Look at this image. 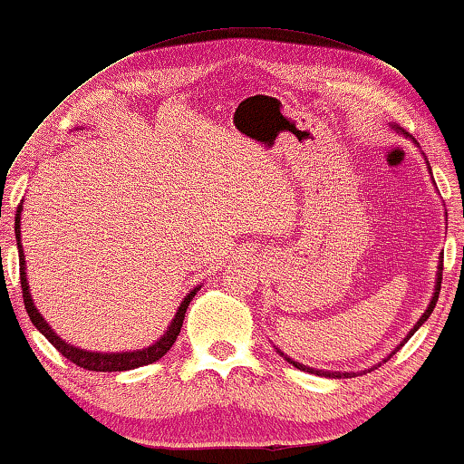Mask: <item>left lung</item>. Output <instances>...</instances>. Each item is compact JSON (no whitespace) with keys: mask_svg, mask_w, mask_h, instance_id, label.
<instances>
[{"mask_svg":"<svg viewBox=\"0 0 464 464\" xmlns=\"http://www.w3.org/2000/svg\"><path fill=\"white\" fill-rule=\"evenodd\" d=\"M391 128L396 131V134H402L404 138H409L411 140V142H413V144H417L419 146V142H417V140L413 138V136H411L409 134V131H404L402 128H399V126H396V123H391ZM423 154V152H421ZM423 157H425V154H423ZM425 163H428V171L431 173V167H430V160L428 159H425ZM442 258H444V254H440V262H438V272H436V285H433V295H431V299H430V305H428V310H425L423 312V315H421V318H419L417 320V324L413 326V328H411L409 330V334L407 336H404L402 338V341H401V344H399V347H396L392 353H391V355H388V357H384V359H382V362L380 363H376V365H373V367H370V370H363V373L365 372H372V370H378V367L382 365V363H386L388 362V359H391L392 355H394V353L396 351H399L401 347H402V344L404 343H407L409 341V338L411 336H413L415 333H417V330H419V326H423L425 324V322H428V318H430V315H431V312H433V307H436V301H438V295H440V286H442V270H444V264H442ZM278 351V355H281V357H285V362H289L291 365H295L297 367V370H301V372H307V373H315V376H324V378H355V376H359V372H328V370H315V367H310V365H304V363H299V362H293V359L291 357H286L285 355V353L281 351V349H276Z\"/></svg>","mask_w":464,"mask_h":464,"instance_id":"1","label":"left lung"}]
</instances>
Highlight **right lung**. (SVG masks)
Returning <instances> with one entry per match:
<instances>
[{
  "label": "right lung",
  "mask_w": 464,
  "mask_h": 464,
  "mask_svg": "<svg viewBox=\"0 0 464 464\" xmlns=\"http://www.w3.org/2000/svg\"><path fill=\"white\" fill-rule=\"evenodd\" d=\"M20 215H22V202L16 210V227H14V231H16V241H18L20 285H22V297H24V307L28 312V318H31L36 330H39V333L45 336L47 341L53 344V347L60 351L65 359H70L72 363H76L78 367H84V370H91V372H128V370H136V367L159 362V359L173 347L175 338H178L181 333V324H183V318H186L188 305L192 304V299L196 297V293L200 291L202 285L194 286V289L189 291L186 297H183V301L178 307V312H175V318L171 320V324H169L165 330V334L144 349L120 351V353L86 351V349L76 347V344L65 343L63 338L57 336L55 330L47 324V320L43 318L39 310H36L33 295H31V286H28V278H26V258H24V252H22V244H20Z\"/></svg>",
  "instance_id": "1"
}]
</instances>
